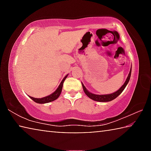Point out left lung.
<instances>
[{
    "label": "left lung",
    "mask_w": 151,
    "mask_h": 151,
    "mask_svg": "<svg viewBox=\"0 0 151 151\" xmlns=\"http://www.w3.org/2000/svg\"><path fill=\"white\" fill-rule=\"evenodd\" d=\"M131 70H130V73L129 74V76L127 78L126 81L124 83V85H122L121 88H120L118 91L115 93L110 94H104V95H99V94H94L93 93H91L90 92H88L86 88H85V86H84L83 84H82V86H83V91L85 92V93L87 95L89 98L91 99L92 100H94L95 101H98V102H109V101H111L112 100H114V99H116L117 96H118L120 94H121V93L123 91L124 89L126 87L127 85L129 83V81L130 80V77H131Z\"/></svg>",
    "instance_id": "left-lung-1"
}]
</instances>
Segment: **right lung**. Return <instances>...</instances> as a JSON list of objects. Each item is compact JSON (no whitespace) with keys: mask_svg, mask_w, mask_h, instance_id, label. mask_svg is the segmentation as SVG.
<instances>
[{"mask_svg":"<svg viewBox=\"0 0 151 151\" xmlns=\"http://www.w3.org/2000/svg\"><path fill=\"white\" fill-rule=\"evenodd\" d=\"M68 75L65 76V77L63 78V80L61 82L59 86H58V88L56 90L55 93H53L52 94H50L49 96L43 97V98L41 99H37V98H33L32 96H30V98L32 99V101H34L35 103H39V104H44V103H50V102H52L53 101L56 100V99L58 98V96H60V94L61 93V91H62V88H63V83L64 81H65V79L67 77Z\"/></svg>","mask_w":151,"mask_h":151,"instance_id":"obj_1","label":"right lung"}]
</instances>
